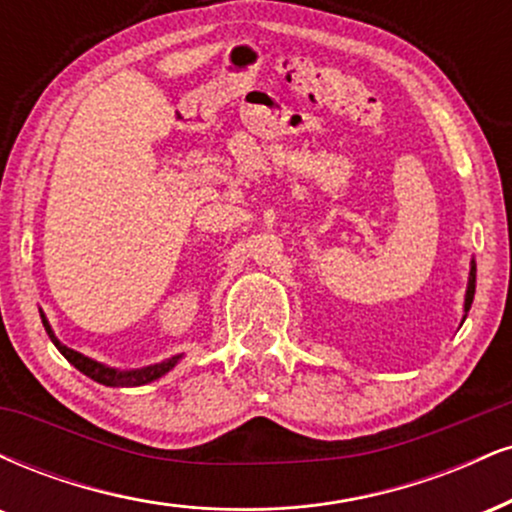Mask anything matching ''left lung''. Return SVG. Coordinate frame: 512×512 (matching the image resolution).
I'll return each mask as SVG.
<instances>
[{"label":"left lung","instance_id":"8db88e82","mask_svg":"<svg viewBox=\"0 0 512 512\" xmlns=\"http://www.w3.org/2000/svg\"><path fill=\"white\" fill-rule=\"evenodd\" d=\"M474 281H477V267L472 264V272H470V283H467V295H465V312L470 310L472 298H474Z\"/></svg>","mask_w":512,"mask_h":512}]
</instances>
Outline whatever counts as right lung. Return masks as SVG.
I'll list each match as a JSON object with an SVG mask.
<instances>
[{
  "instance_id": "right-lung-1",
  "label": "right lung",
  "mask_w": 512,
  "mask_h": 512,
  "mask_svg": "<svg viewBox=\"0 0 512 512\" xmlns=\"http://www.w3.org/2000/svg\"><path fill=\"white\" fill-rule=\"evenodd\" d=\"M42 324H45L47 334H49V338H52L54 346L59 348V353L64 355L73 367L80 369L83 374H88L90 379L100 381V384H104V386H140V384H147V381H155V379L162 377V374L169 372V369L178 362V357H171V360L159 362V365H150L145 369H133V372H119V369L104 367V365H100V362L90 360V357L80 355V353H76V350L66 348L64 343H59L57 338H54L52 329H49L45 315H42Z\"/></svg>"
}]
</instances>
